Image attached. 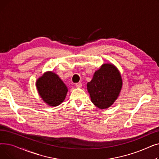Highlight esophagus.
I'll use <instances>...</instances> for the list:
<instances>
[{"label":"esophagus","mask_w":159,"mask_h":159,"mask_svg":"<svg viewBox=\"0 0 159 159\" xmlns=\"http://www.w3.org/2000/svg\"><path fill=\"white\" fill-rule=\"evenodd\" d=\"M75 86L77 88H80L82 87V84L81 83H77V84H75Z\"/></svg>","instance_id":"1"}]
</instances>
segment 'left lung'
I'll list each match as a JSON object with an SVG mask.
<instances>
[{
    "instance_id": "8db88e82",
    "label": "left lung",
    "mask_w": 159,
    "mask_h": 159,
    "mask_svg": "<svg viewBox=\"0 0 159 159\" xmlns=\"http://www.w3.org/2000/svg\"><path fill=\"white\" fill-rule=\"evenodd\" d=\"M122 84L117 68L112 63L103 64L87 83L91 101L99 109H107L119 97Z\"/></svg>"
}]
</instances>
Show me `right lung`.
Wrapping results in <instances>:
<instances>
[{
    "label": "right lung",
    "instance_id": "1",
    "mask_svg": "<svg viewBox=\"0 0 159 159\" xmlns=\"http://www.w3.org/2000/svg\"><path fill=\"white\" fill-rule=\"evenodd\" d=\"M38 93L44 103L49 106H57L64 102L68 91L62 79L55 73L45 72L36 81Z\"/></svg>",
    "mask_w": 159,
    "mask_h": 159
}]
</instances>
